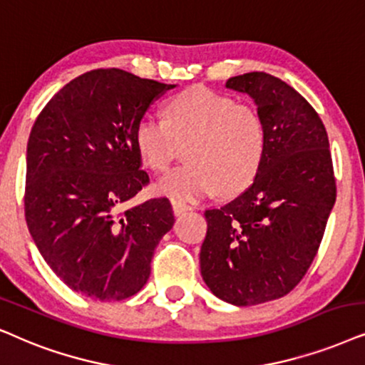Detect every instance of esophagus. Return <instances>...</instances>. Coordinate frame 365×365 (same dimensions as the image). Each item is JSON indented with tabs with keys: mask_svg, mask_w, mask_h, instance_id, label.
I'll return each mask as SVG.
<instances>
[{
	"mask_svg": "<svg viewBox=\"0 0 365 365\" xmlns=\"http://www.w3.org/2000/svg\"><path fill=\"white\" fill-rule=\"evenodd\" d=\"M189 210H191V206L186 205V202H182V201H173V211H174V215H176V216L184 215V212L189 211Z\"/></svg>",
	"mask_w": 365,
	"mask_h": 365,
	"instance_id": "esophagus-1",
	"label": "esophagus"
}]
</instances>
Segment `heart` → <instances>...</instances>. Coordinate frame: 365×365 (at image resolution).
Listing matches in <instances>:
<instances>
[{"instance_id": "obj_1", "label": "heart", "mask_w": 365, "mask_h": 365, "mask_svg": "<svg viewBox=\"0 0 365 365\" xmlns=\"http://www.w3.org/2000/svg\"><path fill=\"white\" fill-rule=\"evenodd\" d=\"M165 120L142 117L134 142L142 163L163 173L186 145L187 163L168 173L155 191L174 200H197L220 189L241 191L257 176L267 145L263 117L233 97L192 87L173 97Z\"/></svg>"}]
</instances>
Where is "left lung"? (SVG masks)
Masks as SVG:
<instances>
[{
	"mask_svg": "<svg viewBox=\"0 0 365 365\" xmlns=\"http://www.w3.org/2000/svg\"><path fill=\"white\" fill-rule=\"evenodd\" d=\"M248 93L267 129L252 186L220 210H207L201 275L217 298L238 307L290 293L317 257L337 197L329 135L295 88L264 72L231 77Z\"/></svg>",
	"mask_w": 365,
	"mask_h": 365,
	"instance_id": "left-lung-1",
	"label": "left lung"
}]
</instances>
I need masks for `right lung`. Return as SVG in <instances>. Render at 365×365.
<instances>
[{"label": "right lung", "mask_w": 365, "mask_h": 365, "mask_svg": "<svg viewBox=\"0 0 365 365\" xmlns=\"http://www.w3.org/2000/svg\"><path fill=\"white\" fill-rule=\"evenodd\" d=\"M171 88L125 70H90L58 90L31 127L26 225L48 267L75 292L125 300L148 282L174 215L168 197L125 207L149 184L134 132Z\"/></svg>", "instance_id": "right-lung-1"}]
</instances>
